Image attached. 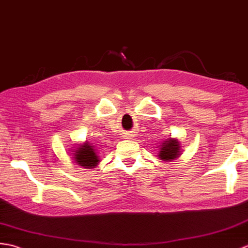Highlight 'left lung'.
<instances>
[{"instance_id":"left-lung-1","label":"left lung","mask_w":248,"mask_h":248,"mask_svg":"<svg viewBox=\"0 0 248 248\" xmlns=\"http://www.w3.org/2000/svg\"><path fill=\"white\" fill-rule=\"evenodd\" d=\"M180 144L178 140L170 138L163 141L160 145L158 157L163 161H172L180 156Z\"/></svg>"}]
</instances>
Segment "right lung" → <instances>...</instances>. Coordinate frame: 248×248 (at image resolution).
Segmentation results:
<instances>
[{
  "instance_id": "obj_1",
  "label": "right lung",
  "mask_w": 248,
  "mask_h": 248,
  "mask_svg": "<svg viewBox=\"0 0 248 248\" xmlns=\"http://www.w3.org/2000/svg\"><path fill=\"white\" fill-rule=\"evenodd\" d=\"M73 158L79 167H84L86 169H93L100 162V158L97 156L94 146L91 145L88 141L76 148Z\"/></svg>"
}]
</instances>
